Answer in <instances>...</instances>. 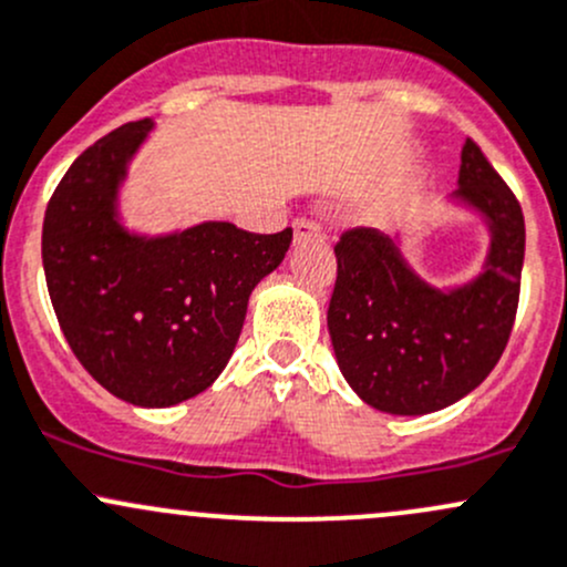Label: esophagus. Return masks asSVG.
<instances>
[{
  "label": "esophagus",
  "mask_w": 567,
  "mask_h": 567,
  "mask_svg": "<svg viewBox=\"0 0 567 567\" xmlns=\"http://www.w3.org/2000/svg\"><path fill=\"white\" fill-rule=\"evenodd\" d=\"M293 230H296V241H312V238L323 236V230H320L318 219H312V217L296 219Z\"/></svg>",
  "instance_id": "1"
}]
</instances>
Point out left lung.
<instances>
[{
  "label": "left lung",
  "mask_w": 567,
  "mask_h": 567,
  "mask_svg": "<svg viewBox=\"0 0 567 567\" xmlns=\"http://www.w3.org/2000/svg\"><path fill=\"white\" fill-rule=\"evenodd\" d=\"M456 198L488 219L492 252L484 274L451 293L421 282L380 230L348 228L333 244V353L350 389L383 413L424 415L467 396L514 331L524 214L473 138L462 148Z\"/></svg>",
  "instance_id": "8db88e82"
}]
</instances>
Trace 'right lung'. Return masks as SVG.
Here are the masks:
<instances>
[{
  "label": "right lung",
  "instance_id": "right-lung-1",
  "mask_svg": "<svg viewBox=\"0 0 567 567\" xmlns=\"http://www.w3.org/2000/svg\"><path fill=\"white\" fill-rule=\"evenodd\" d=\"M148 118L86 148L48 200V296L75 359L113 396L171 408L206 391L234 353L255 285L282 264L293 230L204 223L141 238L116 223V193Z\"/></svg>",
  "mask_w": 567,
  "mask_h": 567
}]
</instances>
